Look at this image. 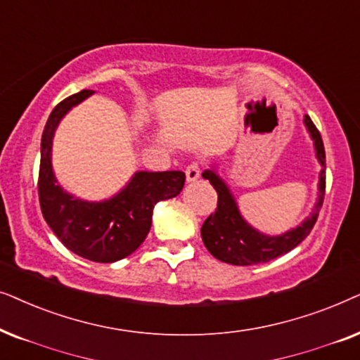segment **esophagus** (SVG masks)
<instances>
[{
	"label": "esophagus",
	"mask_w": 360,
	"mask_h": 360,
	"mask_svg": "<svg viewBox=\"0 0 360 360\" xmlns=\"http://www.w3.org/2000/svg\"><path fill=\"white\" fill-rule=\"evenodd\" d=\"M199 176H200V162L198 161L191 162V165L186 167V179L191 183V181L199 179Z\"/></svg>",
	"instance_id": "obj_1"
}]
</instances>
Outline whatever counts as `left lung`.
<instances>
[{
	"label": "left lung",
	"mask_w": 360,
	"mask_h": 360,
	"mask_svg": "<svg viewBox=\"0 0 360 360\" xmlns=\"http://www.w3.org/2000/svg\"><path fill=\"white\" fill-rule=\"evenodd\" d=\"M304 124L308 127L311 138L314 140L316 156L323 169L319 174V199L316 204L314 212L311 217L304 220L300 227L278 237H268L252 229L245 220L242 219L238 207L233 200L232 194L224 181L215 174L214 171H204L202 177L209 179L214 189L217 191V209L210 214L200 229L204 245L217 260L230 265H257V263L270 262L273 258L285 255L300 245L309 232L313 230L316 220H318L319 210L323 207L324 191H326V153L323 138L316 124L308 115L304 117Z\"/></svg>",
	"instance_id": "obj_1"
}]
</instances>
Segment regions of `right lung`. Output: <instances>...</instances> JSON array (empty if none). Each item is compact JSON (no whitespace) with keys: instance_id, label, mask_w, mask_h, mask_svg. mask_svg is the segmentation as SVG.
<instances>
[{"instance_id":"obj_1","label":"right lung","mask_w":360,"mask_h":360,"mask_svg":"<svg viewBox=\"0 0 360 360\" xmlns=\"http://www.w3.org/2000/svg\"><path fill=\"white\" fill-rule=\"evenodd\" d=\"M92 94L94 90H82L70 95L49 115L41 141L37 191L46 222L70 252L90 262L112 263L131 255L145 242L155 204L176 198L184 188L186 174L140 171L122 193L103 202H85L64 193L52 172V136L60 118Z\"/></svg>"}]
</instances>
